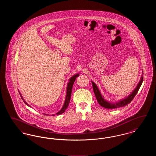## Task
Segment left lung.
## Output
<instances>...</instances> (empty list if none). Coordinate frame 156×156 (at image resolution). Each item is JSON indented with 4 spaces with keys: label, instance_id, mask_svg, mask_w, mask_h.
Instances as JSON below:
<instances>
[{
    "label": "left lung",
    "instance_id": "left-lung-1",
    "mask_svg": "<svg viewBox=\"0 0 156 156\" xmlns=\"http://www.w3.org/2000/svg\"><path fill=\"white\" fill-rule=\"evenodd\" d=\"M143 77L142 76L141 77V79H140V81H139V83L137 84L136 88L134 89L133 91L131 93V94H130L128 97H126L125 99L119 101V102H116L115 104L111 103V102H110L109 101H106L104 98L102 97V96L99 90L97 87V85L93 81H92V87H93V89H94V94L95 95L97 101H98V102L99 103V104L101 106H102V107L105 108H107V109H115V108H120V107H122V106H126L127 104H129L133 99L136 96V95L137 94L139 89H140V87H141V83L143 82Z\"/></svg>",
    "mask_w": 156,
    "mask_h": 156
}]
</instances>
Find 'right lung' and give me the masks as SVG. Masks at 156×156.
<instances>
[{"instance_id": "add662e5", "label": "right lung", "mask_w": 156, "mask_h": 156, "mask_svg": "<svg viewBox=\"0 0 156 156\" xmlns=\"http://www.w3.org/2000/svg\"><path fill=\"white\" fill-rule=\"evenodd\" d=\"M79 76V74H76L73 75L69 80V82H68V84H67V95H66V99H65V102H64V104L62 108V109L59 111V112H58L57 113H55L56 115H59L60 114H62V113H64L65 111L66 110V109L67 108V107L68 106V105L69 103V101H70V99H71V92H72V89H73V84L74 83L75 81L76 80V78ZM19 94H20V92H19ZM20 97L22 98L24 102L25 103V104H26L27 106H30V105L29 104H27V103L23 99L22 96L20 95ZM46 115H47V114H45ZM54 115H52V116H54Z\"/></svg>"}]
</instances>
